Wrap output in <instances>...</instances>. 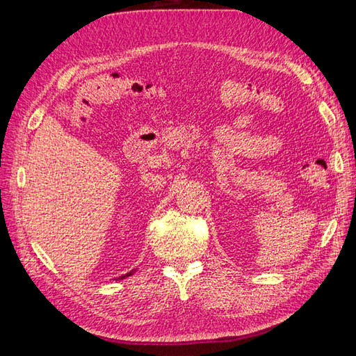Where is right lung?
<instances>
[{
  "label": "right lung",
  "instance_id": "add662e5",
  "mask_svg": "<svg viewBox=\"0 0 356 356\" xmlns=\"http://www.w3.org/2000/svg\"><path fill=\"white\" fill-rule=\"evenodd\" d=\"M128 275H131V272H130V274H127V275H122L120 278H125V277H128Z\"/></svg>",
  "mask_w": 356,
  "mask_h": 356
}]
</instances>
